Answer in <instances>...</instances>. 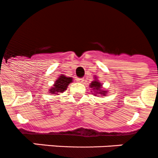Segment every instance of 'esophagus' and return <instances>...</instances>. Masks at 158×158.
I'll list each match as a JSON object with an SVG mask.
<instances>
[{
	"label": "esophagus",
	"instance_id": "obj_1",
	"mask_svg": "<svg viewBox=\"0 0 158 158\" xmlns=\"http://www.w3.org/2000/svg\"><path fill=\"white\" fill-rule=\"evenodd\" d=\"M84 78H77V81L79 82V83H82V82L84 81Z\"/></svg>",
	"mask_w": 158,
	"mask_h": 158
}]
</instances>
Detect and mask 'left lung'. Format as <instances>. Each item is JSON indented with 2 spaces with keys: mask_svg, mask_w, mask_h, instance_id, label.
Segmentation results:
<instances>
[{
  "mask_svg": "<svg viewBox=\"0 0 158 158\" xmlns=\"http://www.w3.org/2000/svg\"><path fill=\"white\" fill-rule=\"evenodd\" d=\"M96 78V77H95ZM90 88H92V90H94L95 92V95H96V94H99V95H106V94L107 93V92L103 89H102V84L100 82H99V81H93L91 83Z\"/></svg>",
  "mask_w": 158,
  "mask_h": 158,
  "instance_id": "1",
  "label": "left lung"
}]
</instances>
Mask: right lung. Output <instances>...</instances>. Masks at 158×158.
<instances>
[{"instance_id": "obj_1", "label": "right lung", "mask_w": 158, "mask_h": 158, "mask_svg": "<svg viewBox=\"0 0 158 158\" xmlns=\"http://www.w3.org/2000/svg\"><path fill=\"white\" fill-rule=\"evenodd\" d=\"M72 81H73V78L62 74L56 81L52 89H49V92L51 94H56V95H58L59 92H63L65 90H66L69 84L71 83Z\"/></svg>"}]
</instances>
